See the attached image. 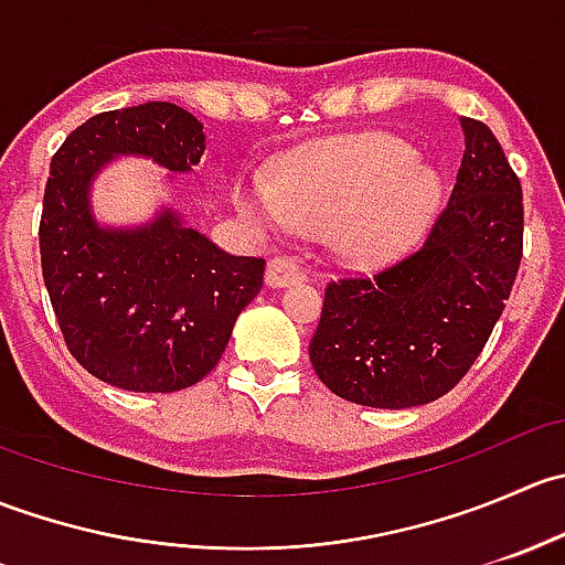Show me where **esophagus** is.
Wrapping results in <instances>:
<instances>
[{
	"label": "esophagus",
	"mask_w": 565,
	"mask_h": 565,
	"mask_svg": "<svg viewBox=\"0 0 565 565\" xmlns=\"http://www.w3.org/2000/svg\"><path fill=\"white\" fill-rule=\"evenodd\" d=\"M303 276L306 270L298 259H292V256H273L270 265H267L265 281L270 287H289V284L300 281Z\"/></svg>",
	"instance_id": "esophagus-1"
}]
</instances>
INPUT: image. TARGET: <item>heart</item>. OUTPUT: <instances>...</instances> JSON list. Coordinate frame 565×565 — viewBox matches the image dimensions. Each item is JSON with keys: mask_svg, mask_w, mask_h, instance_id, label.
<instances>
[{"mask_svg": "<svg viewBox=\"0 0 565 565\" xmlns=\"http://www.w3.org/2000/svg\"><path fill=\"white\" fill-rule=\"evenodd\" d=\"M440 177L402 139L363 134L298 152L276 174L241 177L235 202L262 230L328 232L352 265H374L409 248L440 207Z\"/></svg>", "mask_w": 565, "mask_h": 565, "instance_id": "obj_1", "label": "heart"}]
</instances>
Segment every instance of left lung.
<instances>
[{"mask_svg":"<svg viewBox=\"0 0 565 565\" xmlns=\"http://www.w3.org/2000/svg\"><path fill=\"white\" fill-rule=\"evenodd\" d=\"M461 130L457 185L424 246L324 287L309 358L347 402L402 409L446 396L503 315L522 259V185L487 125L461 117Z\"/></svg>","mask_w":565,"mask_h":565,"instance_id":"1","label":"left lung"}]
</instances>
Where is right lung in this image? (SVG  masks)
I'll use <instances>...</instances> for the list:
<instances>
[{"mask_svg": "<svg viewBox=\"0 0 565 565\" xmlns=\"http://www.w3.org/2000/svg\"><path fill=\"white\" fill-rule=\"evenodd\" d=\"M202 152V122L152 100L95 114L51 158L40 215L45 289L71 355L122 391L172 393L207 377L262 289L265 259L226 254L174 210L139 230H104L89 213V185L114 156L191 172Z\"/></svg>", "mask_w": 565, "mask_h": 565, "instance_id": "add662e5", "label": "right lung"}]
</instances>
